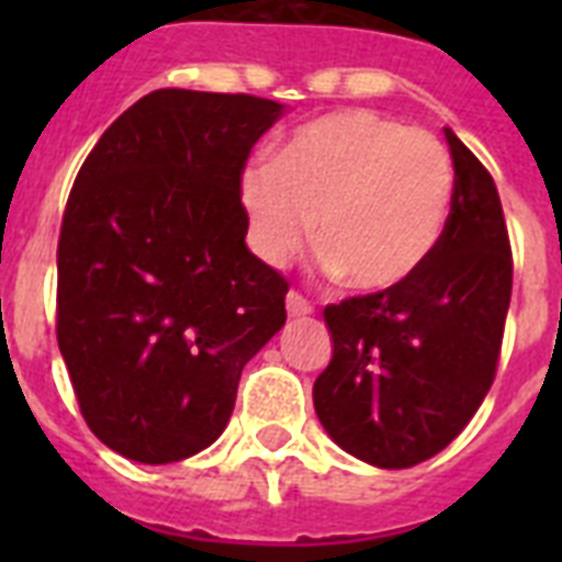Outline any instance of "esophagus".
<instances>
[{
  "instance_id": "esophagus-1",
  "label": "esophagus",
  "mask_w": 562,
  "mask_h": 562,
  "mask_svg": "<svg viewBox=\"0 0 562 562\" xmlns=\"http://www.w3.org/2000/svg\"><path fill=\"white\" fill-rule=\"evenodd\" d=\"M285 308H289L291 317H303V315H312V303H308L300 291H289V297H285Z\"/></svg>"
}]
</instances>
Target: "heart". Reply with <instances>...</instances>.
<instances>
[{"instance_id":"b5f03b06","label":"heart","mask_w":562,"mask_h":562,"mask_svg":"<svg viewBox=\"0 0 562 562\" xmlns=\"http://www.w3.org/2000/svg\"><path fill=\"white\" fill-rule=\"evenodd\" d=\"M454 166L440 139L373 110H341L297 127L277 160L241 175L250 241L285 262L312 236L352 289L393 291L443 241Z\"/></svg>"}]
</instances>
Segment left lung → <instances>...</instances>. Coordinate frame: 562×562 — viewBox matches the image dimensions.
<instances>
[{"mask_svg":"<svg viewBox=\"0 0 562 562\" xmlns=\"http://www.w3.org/2000/svg\"><path fill=\"white\" fill-rule=\"evenodd\" d=\"M454 201L443 241L405 285L324 308L333 361L315 411L344 452L405 470L452 443L496 379L514 256L496 183L446 127Z\"/></svg>","mask_w":562,"mask_h":562,"instance_id":"obj_1","label":"left lung"}]
</instances>
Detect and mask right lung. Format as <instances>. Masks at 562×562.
<instances>
[{
  "instance_id": "right-lung-1",
  "label": "right lung",
  "mask_w": 562,
  "mask_h": 562,
  "mask_svg": "<svg viewBox=\"0 0 562 562\" xmlns=\"http://www.w3.org/2000/svg\"><path fill=\"white\" fill-rule=\"evenodd\" d=\"M282 104L154 90L101 134L57 238V347L113 452L175 463L218 440L289 282L245 245L241 175Z\"/></svg>"
}]
</instances>
